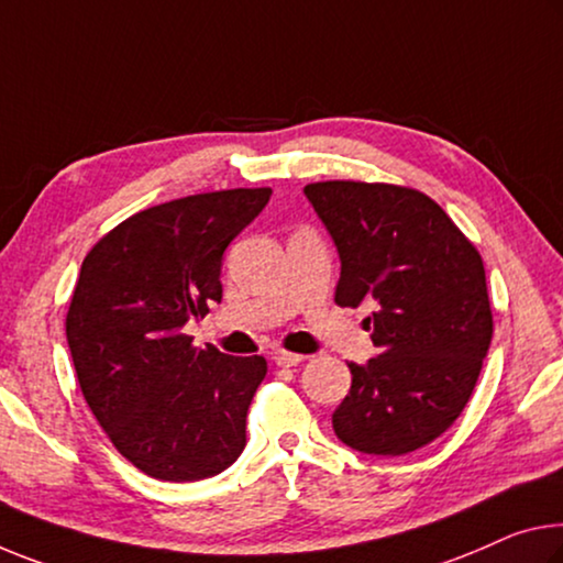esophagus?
I'll use <instances>...</instances> for the list:
<instances>
[{"label":"esophagus","instance_id":"34e87169","mask_svg":"<svg viewBox=\"0 0 563 563\" xmlns=\"http://www.w3.org/2000/svg\"><path fill=\"white\" fill-rule=\"evenodd\" d=\"M273 361H275V365H280V368H290V365L302 363V355L300 353H290V351H275L273 353Z\"/></svg>","mask_w":563,"mask_h":563}]
</instances>
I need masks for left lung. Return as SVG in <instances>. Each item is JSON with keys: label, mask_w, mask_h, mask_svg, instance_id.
<instances>
[{"label": "left lung", "mask_w": 563, "mask_h": 563, "mask_svg": "<svg viewBox=\"0 0 563 563\" xmlns=\"http://www.w3.org/2000/svg\"><path fill=\"white\" fill-rule=\"evenodd\" d=\"M341 255L335 302L365 318L376 358L347 363L351 394L333 413L345 445L404 456L449 431L474 394L494 335L474 243L428 195L388 183L306 185Z\"/></svg>", "instance_id": "left-lung-1"}]
</instances>
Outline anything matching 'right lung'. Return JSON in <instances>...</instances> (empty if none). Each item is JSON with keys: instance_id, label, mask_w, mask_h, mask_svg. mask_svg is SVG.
Wrapping results in <instances>:
<instances>
[{"instance_id": "obj_1", "label": "right lung", "mask_w": 563, "mask_h": 563, "mask_svg": "<svg viewBox=\"0 0 563 563\" xmlns=\"http://www.w3.org/2000/svg\"><path fill=\"white\" fill-rule=\"evenodd\" d=\"M271 187L202 192L140 210L89 250L67 310V343L87 406L132 466L200 481L245 449L263 355L192 345L187 320L220 302L225 247Z\"/></svg>"}]
</instances>
